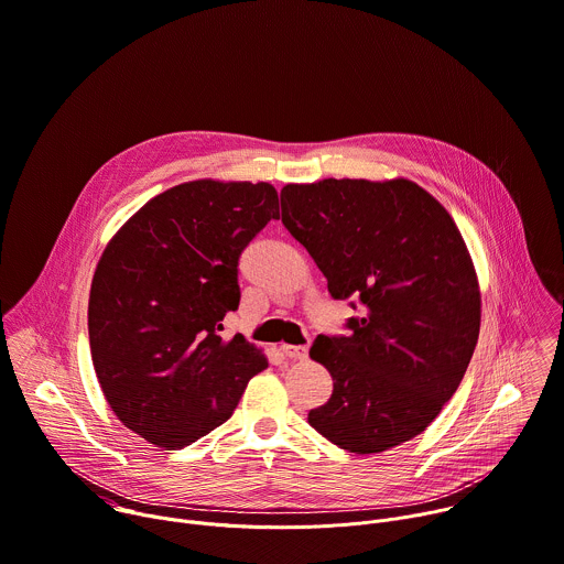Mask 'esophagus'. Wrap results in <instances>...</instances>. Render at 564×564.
<instances>
[{"mask_svg": "<svg viewBox=\"0 0 564 564\" xmlns=\"http://www.w3.org/2000/svg\"><path fill=\"white\" fill-rule=\"evenodd\" d=\"M281 351L288 358H294V360H301V358L307 356V347L305 345H281Z\"/></svg>", "mask_w": 564, "mask_h": 564, "instance_id": "esophagus-1", "label": "esophagus"}]
</instances>
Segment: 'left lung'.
I'll list each match as a JSON object with an SVG mask.
<instances>
[{"label":"left lung","mask_w":564,"mask_h":564,"mask_svg":"<svg viewBox=\"0 0 564 564\" xmlns=\"http://www.w3.org/2000/svg\"><path fill=\"white\" fill-rule=\"evenodd\" d=\"M281 221L327 292L358 316L310 356L334 381L310 425L354 454L419 436L458 390L480 329V294L447 210L408 178H323L281 191Z\"/></svg>","instance_id":"1"}]
</instances>
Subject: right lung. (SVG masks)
<instances>
[{
    "instance_id": "add662e5",
    "label": "right lung",
    "mask_w": 564,
    "mask_h": 564,
    "mask_svg": "<svg viewBox=\"0 0 564 564\" xmlns=\"http://www.w3.org/2000/svg\"><path fill=\"white\" fill-rule=\"evenodd\" d=\"M279 219L270 183L191 181L148 202L108 243L88 301L90 354L119 421L165 449L224 425L268 367L241 334L239 259Z\"/></svg>"
}]
</instances>
